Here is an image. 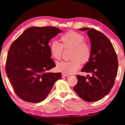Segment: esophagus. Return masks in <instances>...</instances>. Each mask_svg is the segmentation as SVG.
I'll list each match as a JSON object with an SVG mask.
<instances>
[{
    "instance_id": "esophagus-1",
    "label": "esophagus",
    "mask_w": 125,
    "mask_h": 125,
    "mask_svg": "<svg viewBox=\"0 0 125 125\" xmlns=\"http://www.w3.org/2000/svg\"><path fill=\"white\" fill-rule=\"evenodd\" d=\"M62 77H68V74H65V73H62Z\"/></svg>"
}]
</instances>
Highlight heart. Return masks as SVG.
<instances>
[{"label": "heart", "mask_w": 125, "mask_h": 125, "mask_svg": "<svg viewBox=\"0 0 125 125\" xmlns=\"http://www.w3.org/2000/svg\"><path fill=\"white\" fill-rule=\"evenodd\" d=\"M84 36L74 31H69L60 37L61 44L54 41L50 44V52L56 60H60L62 56L63 48L72 49L69 61H62L56 65V69L65 74L75 73L81 65L89 61L91 55L90 45L84 41Z\"/></svg>", "instance_id": "obj_1"}]
</instances>
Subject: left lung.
<instances>
[{"label": "left lung", "mask_w": 125, "mask_h": 125, "mask_svg": "<svg viewBox=\"0 0 125 125\" xmlns=\"http://www.w3.org/2000/svg\"><path fill=\"white\" fill-rule=\"evenodd\" d=\"M79 30L87 31L91 46V57L81 71L91 75H77L78 82L73 90L85 101L96 102L109 94L115 84L118 69L117 56L103 33L89 28Z\"/></svg>", "instance_id": "obj_1"}]
</instances>
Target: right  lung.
<instances>
[{"label": "right lung", "mask_w": 125, "mask_h": 125, "mask_svg": "<svg viewBox=\"0 0 125 125\" xmlns=\"http://www.w3.org/2000/svg\"><path fill=\"white\" fill-rule=\"evenodd\" d=\"M61 32L51 26L31 27L13 42L7 54L6 73L20 99L33 103L41 102L62 77L60 73H46L56 67L48 43Z\"/></svg>", "instance_id": "right-lung-1"}]
</instances>
